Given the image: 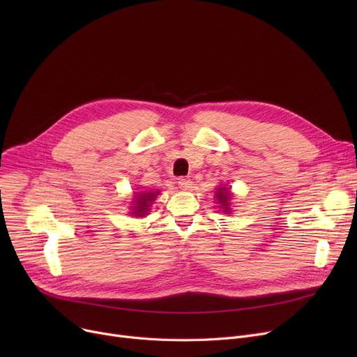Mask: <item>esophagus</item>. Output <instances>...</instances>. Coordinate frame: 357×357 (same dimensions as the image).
<instances>
[{
	"instance_id": "obj_1",
	"label": "esophagus",
	"mask_w": 357,
	"mask_h": 357,
	"mask_svg": "<svg viewBox=\"0 0 357 357\" xmlns=\"http://www.w3.org/2000/svg\"><path fill=\"white\" fill-rule=\"evenodd\" d=\"M178 185H179V188L183 191H192V188H194V182L190 178H181L178 181Z\"/></svg>"
}]
</instances>
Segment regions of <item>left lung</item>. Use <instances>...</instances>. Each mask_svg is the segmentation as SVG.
<instances>
[{"label": "left lung", "mask_w": 357, "mask_h": 357, "mask_svg": "<svg viewBox=\"0 0 357 357\" xmlns=\"http://www.w3.org/2000/svg\"><path fill=\"white\" fill-rule=\"evenodd\" d=\"M215 198H217V204L218 208H221L222 213L226 214H231V208H230V199H231V194L227 186L221 185L220 188L215 191Z\"/></svg>", "instance_id": "obj_1"}]
</instances>
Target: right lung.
<instances>
[{"mask_svg": "<svg viewBox=\"0 0 357 357\" xmlns=\"http://www.w3.org/2000/svg\"><path fill=\"white\" fill-rule=\"evenodd\" d=\"M159 195V191H140L135 194L133 205H131V215L135 217H144L150 211V205L153 204L156 197Z\"/></svg>", "mask_w": 357, "mask_h": 357, "instance_id": "obj_1", "label": "right lung"}]
</instances>
